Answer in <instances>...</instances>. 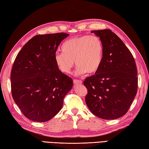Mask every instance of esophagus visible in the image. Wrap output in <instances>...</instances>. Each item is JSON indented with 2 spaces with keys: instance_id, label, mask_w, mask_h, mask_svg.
I'll return each instance as SVG.
<instances>
[{
  "instance_id": "obj_1",
  "label": "esophagus",
  "mask_w": 149,
  "mask_h": 149,
  "mask_svg": "<svg viewBox=\"0 0 149 149\" xmlns=\"http://www.w3.org/2000/svg\"><path fill=\"white\" fill-rule=\"evenodd\" d=\"M74 83L75 84H81L82 83V81L81 80H78V79H74Z\"/></svg>"
}]
</instances>
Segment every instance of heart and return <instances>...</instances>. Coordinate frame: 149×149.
<instances>
[{
  "instance_id": "b5f03b06",
  "label": "heart",
  "mask_w": 149,
  "mask_h": 149,
  "mask_svg": "<svg viewBox=\"0 0 149 149\" xmlns=\"http://www.w3.org/2000/svg\"><path fill=\"white\" fill-rule=\"evenodd\" d=\"M63 52H56L55 62L58 69L64 74L70 73L76 65L75 73L93 74L99 70L103 60L104 47L101 39L96 36H79L67 40L62 46Z\"/></svg>"
}]
</instances>
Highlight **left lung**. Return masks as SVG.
<instances>
[{"label": "left lung", "mask_w": 149, "mask_h": 149, "mask_svg": "<svg viewBox=\"0 0 149 149\" xmlns=\"http://www.w3.org/2000/svg\"><path fill=\"white\" fill-rule=\"evenodd\" d=\"M100 37L103 60L94 75L87 77L86 102L93 114L114 120L127 113L137 93L138 77L134 58L122 40L110 29L91 31Z\"/></svg>", "instance_id": "1"}]
</instances>
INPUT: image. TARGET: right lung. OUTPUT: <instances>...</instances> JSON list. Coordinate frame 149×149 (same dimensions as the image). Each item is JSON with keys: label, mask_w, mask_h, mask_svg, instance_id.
<instances>
[{"label": "right lung", "mask_w": 149, "mask_h": 149, "mask_svg": "<svg viewBox=\"0 0 149 149\" xmlns=\"http://www.w3.org/2000/svg\"><path fill=\"white\" fill-rule=\"evenodd\" d=\"M68 35L58 33L34 36L14 60L12 96L22 114L32 121L45 122L54 117L73 86L72 78L62 73L55 62L57 48Z\"/></svg>", "instance_id": "1"}]
</instances>
